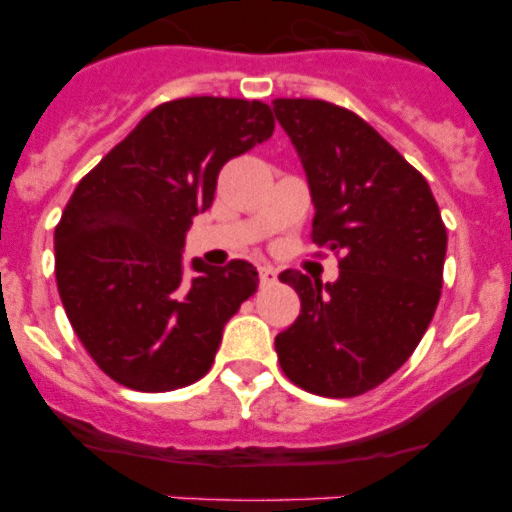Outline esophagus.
Wrapping results in <instances>:
<instances>
[{"label":"esophagus","mask_w":512,"mask_h":512,"mask_svg":"<svg viewBox=\"0 0 512 512\" xmlns=\"http://www.w3.org/2000/svg\"><path fill=\"white\" fill-rule=\"evenodd\" d=\"M259 282L264 284V287L266 284L277 282V271H274V266H259Z\"/></svg>","instance_id":"34e87169"}]
</instances>
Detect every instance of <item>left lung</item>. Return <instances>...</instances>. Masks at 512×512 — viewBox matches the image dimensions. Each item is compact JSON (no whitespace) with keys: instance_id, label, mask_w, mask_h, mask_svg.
Wrapping results in <instances>:
<instances>
[{"instance_id":"8db88e82","label":"left lung","mask_w":512,"mask_h":512,"mask_svg":"<svg viewBox=\"0 0 512 512\" xmlns=\"http://www.w3.org/2000/svg\"><path fill=\"white\" fill-rule=\"evenodd\" d=\"M310 187L312 241L338 251L336 282L279 279L300 315L274 341L284 374L323 397L374 390L400 369L436 312L446 225L420 171L354 112L323 99H274Z\"/></svg>"}]
</instances>
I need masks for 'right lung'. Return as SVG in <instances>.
<instances>
[{"label":"right lung","mask_w":512,"mask_h":512,"mask_svg":"<svg viewBox=\"0 0 512 512\" xmlns=\"http://www.w3.org/2000/svg\"><path fill=\"white\" fill-rule=\"evenodd\" d=\"M274 133L269 104L184 97L158 104L89 171L53 235L71 328L107 377L138 392L210 372L223 328L259 289L248 261L184 266L192 217L217 174Z\"/></svg>","instance_id":"1"}]
</instances>
